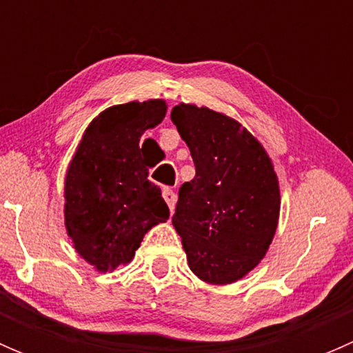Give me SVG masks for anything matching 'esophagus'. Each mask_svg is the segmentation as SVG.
Listing matches in <instances>:
<instances>
[{
    "label": "esophagus",
    "instance_id": "34e87169",
    "mask_svg": "<svg viewBox=\"0 0 353 353\" xmlns=\"http://www.w3.org/2000/svg\"><path fill=\"white\" fill-rule=\"evenodd\" d=\"M162 196H163V199H165V203H167V206H169L170 212L174 213V210H176V201H177L176 193H174V191L170 190V188H163Z\"/></svg>",
    "mask_w": 353,
    "mask_h": 353
}]
</instances>
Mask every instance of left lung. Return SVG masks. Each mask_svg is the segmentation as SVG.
I'll use <instances>...</instances> for the list:
<instances>
[{
    "mask_svg": "<svg viewBox=\"0 0 353 353\" xmlns=\"http://www.w3.org/2000/svg\"><path fill=\"white\" fill-rule=\"evenodd\" d=\"M170 119L196 167L194 179L179 188L172 216L188 265L210 285L234 283L259 265L275 237V167L258 138L227 114L181 102Z\"/></svg>",
    "mask_w": 353,
    "mask_h": 353,
    "instance_id": "1",
    "label": "left lung"
}]
</instances>
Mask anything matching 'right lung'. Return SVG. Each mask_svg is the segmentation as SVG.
I'll list each match as a JSON object with an SVG mask.
<instances>
[{
  "mask_svg": "<svg viewBox=\"0 0 353 353\" xmlns=\"http://www.w3.org/2000/svg\"><path fill=\"white\" fill-rule=\"evenodd\" d=\"M165 112L163 99L110 105L92 119L68 163L66 234L97 272L126 266L145 234L169 219L140 150L141 134L159 126Z\"/></svg>",
  "mask_w": 353,
  "mask_h": 353,
  "instance_id": "obj_1",
  "label": "right lung"
}]
</instances>
